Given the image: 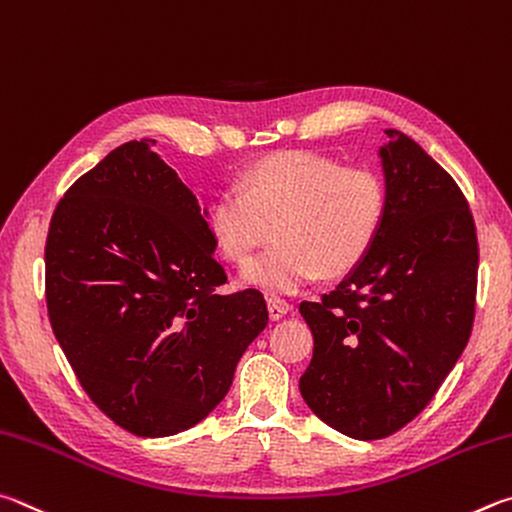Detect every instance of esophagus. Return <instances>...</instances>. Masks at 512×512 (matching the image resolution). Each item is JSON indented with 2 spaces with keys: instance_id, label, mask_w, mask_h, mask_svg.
Returning <instances> with one entry per match:
<instances>
[{
  "instance_id": "obj_1",
  "label": "esophagus",
  "mask_w": 512,
  "mask_h": 512,
  "mask_svg": "<svg viewBox=\"0 0 512 512\" xmlns=\"http://www.w3.org/2000/svg\"><path fill=\"white\" fill-rule=\"evenodd\" d=\"M267 310H270V319L279 321L283 319L288 312L292 310V306L288 301H283L281 297H267Z\"/></svg>"
}]
</instances>
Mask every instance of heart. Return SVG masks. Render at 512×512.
Masks as SVG:
<instances>
[{
    "label": "heart",
    "mask_w": 512,
    "mask_h": 512,
    "mask_svg": "<svg viewBox=\"0 0 512 512\" xmlns=\"http://www.w3.org/2000/svg\"><path fill=\"white\" fill-rule=\"evenodd\" d=\"M389 195L371 168L342 166L326 155L285 150L240 175V191H220L209 204V231L224 261L242 265L276 236L281 240L242 272L251 288L292 294L303 285L342 279L375 247Z\"/></svg>",
    "instance_id": "obj_1"
}]
</instances>
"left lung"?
I'll use <instances>...</instances> for the list:
<instances>
[{
	"instance_id": "1",
	"label": "left lung",
	"mask_w": 512,
	"mask_h": 512,
	"mask_svg": "<svg viewBox=\"0 0 512 512\" xmlns=\"http://www.w3.org/2000/svg\"><path fill=\"white\" fill-rule=\"evenodd\" d=\"M380 148L387 220L369 258L299 312L315 351L299 389L357 441L396 434L454 369L474 324L479 242L468 200L414 139Z\"/></svg>"
}]
</instances>
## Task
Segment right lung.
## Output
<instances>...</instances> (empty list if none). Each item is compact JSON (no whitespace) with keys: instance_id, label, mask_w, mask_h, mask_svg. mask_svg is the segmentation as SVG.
<instances>
[{"instance_id":"obj_1","label":"right lung","mask_w":512,"mask_h":512,"mask_svg":"<svg viewBox=\"0 0 512 512\" xmlns=\"http://www.w3.org/2000/svg\"><path fill=\"white\" fill-rule=\"evenodd\" d=\"M128 141L78 177L44 247L49 321L80 387L116 425L173 436L227 396L267 326L263 294H224L206 211L157 152Z\"/></svg>"}]
</instances>
